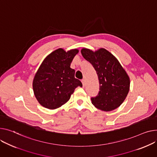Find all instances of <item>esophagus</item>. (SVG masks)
Segmentation results:
<instances>
[{"instance_id":"1","label":"esophagus","mask_w":157,"mask_h":157,"mask_svg":"<svg viewBox=\"0 0 157 157\" xmlns=\"http://www.w3.org/2000/svg\"><path fill=\"white\" fill-rule=\"evenodd\" d=\"M81 82H82V86H85V82H86L85 79H82L81 80Z\"/></svg>"}]
</instances>
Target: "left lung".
Wrapping results in <instances>:
<instances>
[{
	"label": "left lung",
	"mask_w": 157,
	"mask_h": 157,
	"mask_svg": "<svg viewBox=\"0 0 157 157\" xmlns=\"http://www.w3.org/2000/svg\"><path fill=\"white\" fill-rule=\"evenodd\" d=\"M81 54L93 66L98 75L100 89L98 95L91 97L93 105L103 111L119 107L127 97L130 80L118 60L104 48L93 52L82 48Z\"/></svg>",
	"instance_id": "8db88e82"
}]
</instances>
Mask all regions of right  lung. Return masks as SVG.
Listing matches in <instances>:
<instances>
[{"mask_svg": "<svg viewBox=\"0 0 157 157\" xmlns=\"http://www.w3.org/2000/svg\"><path fill=\"white\" fill-rule=\"evenodd\" d=\"M78 50L66 52L59 48L49 54L43 61L35 76L33 88L41 105L56 109L65 104L76 88L82 86L75 78V69L70 67Z\"/></svg>", "mask_w": 157, "mask_h": 157, "instance_id": "add662e5", "label": "right lung"}]
</instances>
